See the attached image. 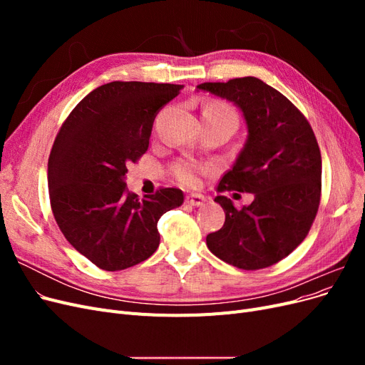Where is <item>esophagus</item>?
<instances>
[{
	"label": "esophagus",
	"mask_w": 365,
	"mask_h": 365,
	"mask_svg": "<svg viewBox=\"0 0 365 365\" xmlns=\"http://www.w3.org/2000/svg\"><path fill=\"white\" fill-rule=\"evenodd\" d=\"M185 202L189 205H193V207H200L205 202V197L202 195H187Z\"/></svg>",
	"instance_id": "1"
}]
</instances>
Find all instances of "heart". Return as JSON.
<instances>
[{"label": "heart", "mask_w": 365, "mask_h": 365, "mask_svg": "<svg viewBox=\"0 0 365 365\" xmlns=\"http://www.w3.org/2000/svg\"><path fill=\"white\" fill-rule=\"evenodd\" d=\"M202 117L205 118H230L237 121V115L233 111V108L228 106L224 102L219 101H212L208 102L204 109H202ZM173 175L176 181L185 187H193L200 181V175L204 172V169L197 168V165L187 163V161H180L173 165Z\"/></svg>", "instance_id": "obj_1"}]
</instances>
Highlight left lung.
Wrapping results in <instances>:
<instances>
[{"label":"left lung","instance_id":"8db88e82","mask_svg":"<svg viewBox=\"0 0 365 365\" xmlns=\"http://www.w3.org/2000/svg\"><path fill=\"white\" fill-rule=\"evenodd\" d=\"M200 90L235 102L245 115L248 140L217 192H248L237 208L227 196L222 228L207 236L216 257L239 269L279 263L302 244L322 200V152L307 118L289 98L257 77L205 82Z\"/></svg>","mask_w":365,"mask_h":365}]
</instances>
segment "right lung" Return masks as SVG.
I'll return each mask as SVG.
<instances>
[{"label": "right lung", "mask_w": 365, "mask_h": 365, "mask_svg": "<svg viewBox=\"0 0 365 365\" xmlns=\"http://www.w3.org/2000/svg\"><path fill=\"white\" fill-rule=\"evenodd\" d=\"M182 85L109 82L65 118L48 158V193L62 235L105 271L149 259L160 245L157 224L184 195L160 187L138 200L125 182L128 165L149 148L153 120Z\"/></svg>", "instance_id": "1"}]
</instances>
